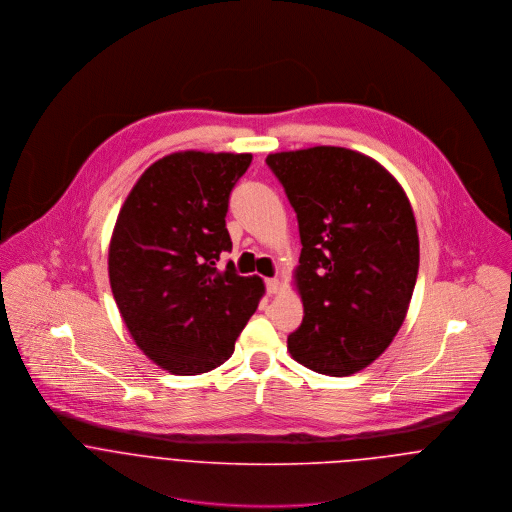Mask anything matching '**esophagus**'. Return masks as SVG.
<instances>
[{"instance_id": "1", "label": "esophagus", "mask_w": 512, "mask_h": 512, "mask_svg": "<svg viewBox=\"0 0 512 512\" xmlns=\"http://www.w3.org/2000/svg\"><path fill=\"white\" fill-rule=\"evenodd\" d=\"M266 290H268V293H278L282 290V282L278 278H268L266 280Z\"/></svg>"}]
</instances>
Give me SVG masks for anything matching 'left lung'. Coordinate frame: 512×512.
<instances>
[{
    "label": "left lung",
    "mask_w": 512,
    "mask_h": 512,
    "mask_svg": "<svg viewBox=\"0 0 512 512\" xmlns=\"http://www.w3.org/2000/svg\"><path fill=\"white\" fill-rule=\"evenodd\" d=\"M299 224L293 286L303 321L288 337L299 365L351 376L376 361L404 323L420 242L400 183L372 157L347 147L270 153Z\"/></svg>",
    "instance_id": "1"
}]
</instances>
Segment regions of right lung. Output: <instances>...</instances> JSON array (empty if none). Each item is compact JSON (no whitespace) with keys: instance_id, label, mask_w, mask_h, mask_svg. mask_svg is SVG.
Listing matches in <instances>:
<instances>
[{"instance_id":"1","label":"right lung","mask_w":512,"mask_h":512,"mask_svg":"<svg viewBox=\"0 0 512 512\" xmlns=\"http://www.w3.org/2000/svg\"><path fill=\"white\" fill-rule=\"evenodd\" d=\"M250 153L177 151L149 165L116 220L108 276L120 315L147 357L171 374L222 365L266 292L262 278L217 268L232 250L230 191Z\"/></svg>"}]
</instances>
